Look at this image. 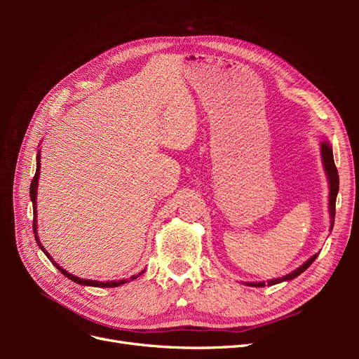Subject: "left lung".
<instances>
[{
  "instance_id": "1",
  "label": "left lung",
  "mask_w": 359,
  "mask_h": 359,
  "mask_svg": "<svg viewBox=\"0 0 359 359\" xmlns=\"http://www.w3.org/2000/svg\"><path fill=\"white\" fill-rule=\"evenodd\" d=\"M320 153H322V161H323V166H325V170H327V175H328V180H330V212H331V229L334 226V217H335V201H337V193H339V172H337V168H335V163H334V157H332V148L331 145L327 142V140H323V142H320ZM319 255H314L311 256L306 264L301 265L299 268H297L293 273L281 277V278H276V280H269L268 281V286H273V285H277V283H281V281H286V280H292L298 277L301 273H304L313 262L314 259H316ZM248 286H253V287H264L265 283L264 281H260V283H245Z\"/></svg>"
}]
</instances>
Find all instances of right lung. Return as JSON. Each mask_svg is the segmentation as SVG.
<instances>
[{
  "label": "right lung",
  "instance_id": "obj_1",
  "mask_svg": "<svg viewBox=\"0 0 359 359\" xmlns=\"http://www.w3.org/2000/svg\"><path fill=\"white\" fill-rule=\"evenodd\" d=\"M39 173H40V153H37V169H36V175H34V178H32V181H31V186H29V196H31V201H32V212H34V220H32V231H34L36 241H37L39 247L43 250V253H45V255L49 257L50 262L60 269V273H61V274H64V276H66L67 278H70L72 281H74V283H79V285H83V286H94V287H116V286H119V285L127 283V280H119V281H106V283H103V281H95V280H85V278H79V277H76V276H73V274L67 273L66 269H62L61 266H58L55 262H53V259H52V257H50V255L46 252V248L40 244V241H39V236H37V206H36L37 203H36V199H37ZM142 273H144V271H142ZM142 273H139L137 276L130 277V280H135V278H137V277H139L140 274H142Z\"/></svg>",
  "mask_w": 359,
  "mask_h": 359
}]
</instances>
